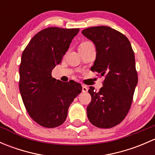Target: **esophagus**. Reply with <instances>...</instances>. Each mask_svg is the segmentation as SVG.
Returning <instances> with one entry per match:
<instances>
[{
	"instance_id": "1",
	"label": "esophagus",
	"mask_w": 155,
	"mask_h": 155,
	"mask_svg": "<svg viewBox=\"0 0 155 155\" xmlns=\"http://www.w3.org/2000/svg\"><path fill=\"white\" fill-rule=\"evenodd\" d=\"M82 91L83 92H87V87L86 85H82Z\"/></svg>"
}]
</instances>
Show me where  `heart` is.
I'll return each mask as SVG.
<instances>
[{
  "mask_svg": "<svg viewBox=\"0 0 155 155\" xmlns=\"http://www.w3.org/2000/svg\"><path fill=\"white\" fill-rule=\"evenodd\" d=\"M91 44H92V43H90V42L86 41V42H84V43H82V44L80 45V46H87V45H91Z\"/></svg>",
  "mask_w": 155,
  "mask_h": 155,
  "instance_id": "1",
  "label": "heart"
}]
</instances>
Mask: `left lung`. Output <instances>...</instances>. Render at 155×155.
Listing matches in <instances>:
<instances>
[{
	"label": "left lung",
	"instance_id": "1",
	"mask_svg": "<svg viewBox=\"0 0 155 155\" xmlns=\"http://www.w3.org/2000/svg\"><path fill=\"white\" fill-rule=\"evenodd\" d=\"M97 51L91 70L104 76L99 91L91 86V101L87 107V118L93 125L111 128L120 124L130 109L138 82L135 56L125 35L108 26L84 29Z\"/></svg>",
	"mask_w": 155,
	"mask_h": 155
}]
</instances>
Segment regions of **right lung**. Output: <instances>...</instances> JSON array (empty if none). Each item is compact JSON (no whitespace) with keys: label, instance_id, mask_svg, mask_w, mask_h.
I'll use <instances>...</instances> for the list:
<instances>
[{"label":"right lung","instance_id":"right-lung-1","mask_svg":"<svg viewBox=\"0 0 155 155\" xmlns=\"http://www.w3.org/2000/svg\"><path fill=\"white\" fill-rule=\"evenodd\" d=\"M79 28H45L33 37L21 54L19 91L26 110L34 121L44 127L61 125L68 108L82 91L73 80L63 82L51 76L61 63Z\"/></svg>","mask_w":155,"mask_h":155}]
</instances>
